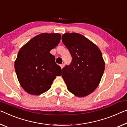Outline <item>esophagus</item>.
Returning a JSON list of instances; mask_svg holds the SVG:
<instances>
[{
	"label": "esophagus",
	"instance_id": "34e87169",
	"mask_svg": "<svg viewBox=\"0 0 127 127\" xmlns=\"http://www.w3.org/2000/svg\"><path fill=\"white\" fill-rule=\"evenodd\" d=\"M64 67V64H61V65H60V67H61V68L62 69H63V68Z\"/></svg>",
	"mask_w": 127,
	"mask_h": 127
}]
</instances>
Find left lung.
Instances as JSON below:
<instances>
[{"instance_id": "1", "label": "left lung", "mask_w": 127, "mask_h": 127, "mask_svg": "<svg viewBox=\"0 0 127 127\" xmlns=\"http://www.w3.org/2000/svg\"><path fill=\"white\" fill-rule=\"evenodd\" d=\"M62 42L70 52L72 60L62 69L67 89L78 97L92 93L100 83L105 63L100 49L87 38L77 33H66Z\"/></svg>"}]
</instances>
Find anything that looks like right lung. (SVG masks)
I'll return each mask as SVG.
<instances>
[{"instance_id": "add662e5", "label": "right lung", "mask_w": 127, "mask_h": 127, "mask_svg": "<svg viewBox=\"0 0 127 127\" xmlns=\"http://www.w3.org/2000/svg\"><path fill=\"white\" fill-rule=\"evenodd\" d=\"M60 39L59 33H41L19 50L15 69L20 85L28 93L38 95L47 92L56 76L62 75L61 68L50 53Z\"/></svg>"}]
</instances>
